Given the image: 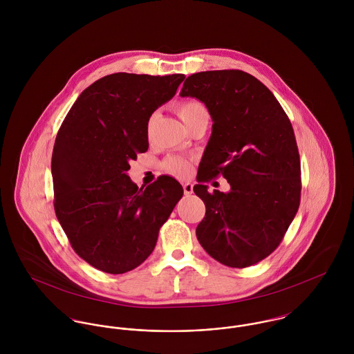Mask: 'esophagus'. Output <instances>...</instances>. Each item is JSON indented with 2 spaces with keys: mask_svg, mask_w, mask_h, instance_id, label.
<instances>
[{
  "mask_svg": "<svg viewBox=\"0 0 354 354\" xmlns=\"http://www.w3.org/2000/svg\"><path fill=\"white\" fill-rule=\"evenodd\" d=\"M183 188H184L185 196H189V195L194 192V185H192L191 183H185V184L183 185Z\"/></svg>",
  "mask_w": 354,
  "mask_h": 354,
  "instance_id": "1",
  "label": "esophagus"
}]
</instances>
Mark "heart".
<instances>
[{
  "label": "heart",
  "instance_id": "obj_1",
  "mask_svg": "<svg viewBox=\"0 0 354 354\" xmlns=\"http://www.w3.org/2000/svg\"><path fill=\"white\" fill-rule=\"evenodd\" d=\"M178 117L183 120V122L185 125H188L194 118H196L199 114L205 113V107L204 104L199 101L195 100H188V101L180 102L176 107ZM165 170L176 177H185L188 176V173L191 171V162L185 158H180V156H171L167 158L163 163Z\"/></svg>",
  "mask_w": 354,
  "mask_h": 354
}]
</instances>
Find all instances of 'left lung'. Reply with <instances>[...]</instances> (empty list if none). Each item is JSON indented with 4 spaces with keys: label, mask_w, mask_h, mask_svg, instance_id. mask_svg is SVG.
I'll use <instances>...</instances> for the list:
<instances>
[{
    "label": "left lung",
    "mask_w": 354,
    "mask_h": 354,
    "mask_svg": "<svg viewBox=\"0 0 354 354\" xmlns=\"http://www.w3.org/2000/svg\"><path fill=\"white\" fill-rule=\"evenodd\" d=\"M180 95L202 101L214 121L194 187L205 205L196 237L219 263L250 267L278 248L300 205L290 120L261 82L239 69L194 73ZM218 175L231 184L227 194L206 191Z\"/></svg>",
    "instance_id": "left-lung-1"
}]
</instances>
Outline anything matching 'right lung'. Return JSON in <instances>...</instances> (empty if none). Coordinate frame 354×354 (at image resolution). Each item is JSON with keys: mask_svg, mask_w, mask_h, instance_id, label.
I'll return each instance as SVG.
<instances>
[{"mask_svg": "<svg viewBox=\"0 0 354 354\" xmlns=\"http://www.w3.org/2000/svg\"><path fill=\"white\" fill-rule=\"evenodd\" d=\"M184 79L107 75L79 95L58 129L51 156L54 211L73 251L103 272L140 266L184 195L173 177L159 176L139 188L127 174L129 162L149 149L152 113Z\"/></svg>", "mask_w": 354, "mask_h": 354, "instance_id": "1", "label": "right lung"}]
</instances>
